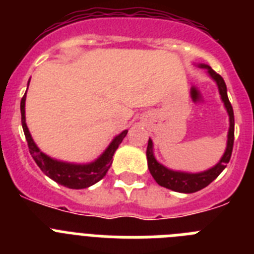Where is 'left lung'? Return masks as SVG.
Masks as SVG:
<instances>
[{"instance_id":"obj_1","label":"left lung","mask_w":254,"mask_h":254,"mask_svg":"<svg viewBox=\"0 0 254 254\" xmlns=\"http://www.w3.org/2000/svg\"><path fill=\"white\" fill-rule=\"evenodd\" d=\"M197 67L206 69L208 74L216 81L221 99H222L226 111L229 114L230 127L229 133H227V144H226L225 153H223L218 163L214 167L210 168V169L199 172V173H189V172L169 169V168H167L163 164H160L156 160V157H155V155H153V143L151 138L148 139V146H147L146 152L148 169H150L151 176L153 177V180L156 181L157 185L165 187V189L172 190V191H176V192L182 193L196 192L199 190H203L204 187H206L209 183H212L213 181L216 180L217 177L222 173V170L225 169L227 163L230 161V157H231L232 153V146H234V127H235V121H234L232 106L229 101V97H227V87H226L225 81L217 72L213 71L208 64H197Z\"/></svg>"}]
</instances>
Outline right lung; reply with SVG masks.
I'll use <instances>...</instances> for the list:
<instances>
[{
    "mask_svg": "<svg viewBox=\"0 0 254 254\" xmlns=\"http://www.w3.org/2000/svg\"><path fill=\"white\" fill-rule=\"evenodd\" d=\"M25 95H27V91H25L24 97L22 98V102H20L22 127L25 139L28 142L29 152H31L32 157L38 165V168L49 178H51V180L62 185V186L68 187V189H87V187L93 186L97 182H99L107 174L111 164H112V156L115 155V151L117 150V147L120 146V143L127 134V130L121 131L119 135H116L112 139V142L108 144L107 148L103 151L101 156L95 159L94 161H91V163L74 164L53 159V157L48 156L46 153H44L38 148L33 138H32L31 133H29L28 127L25 124Z\"/></svg>",
    "mask_w": 254,
    "mask_h": 254,
    "instance_id": "add662e5",
    "label": "right lung"
}]
</instances>
